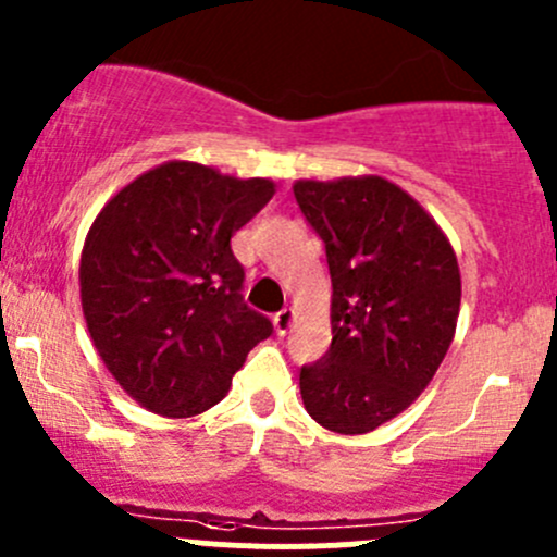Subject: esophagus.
<instances>
[{"label":"esophagus","mask_w":557,"mask_h":557,"mask_svg":"<svg viewBox=\"0 0 557 557\" xmlns=\"http://www.w3.org/2000/svg\"><path fill=\"white\" fill-rule=\"evenodd\" d=\"M294 320H296V312L290 310V307H285V310H280V312L272 318L274 331H277L280 336H285V334H288V331H290V325H294Z\"/></svg>","instance_id":"obj_1"}]
</instances>
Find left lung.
I'll return each instance as SVG.
<instances>
[{
	"instance_id": "obj_1",
	"label": "left lung",
	"mask_w": 557,
	"mask_h": 557,
	"mask_svg": "<svg viewBox=\"0 0 557 557\" xmlns=\"http://www.w3.org/2000/svg\"><path fill=\"white\" fill-rule=\"evenodd\" d=\"M325 243L331 350L299 374L314 423L358 436L418 401L453 345L460 269L440 223L380 174L296 180Z\"/></svg>"
}]
</instances>
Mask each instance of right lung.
Wrapping results in <instances>:
<instances>
[{
  "instance_id": "add662e5",
  "label": "right lung",
  "mask_w": 557,
  "mask_h": 557,
  "mask_svg": "<svg viewBox=\"0 0 557 557\" xmlns=\"http://www.w3.org/2000/svg\"><path fill=\"white\" fill-rule=\"evenodd\" d=\"M274 196L269 177L164 161L99 210L81 252V305L115 383L170 420L215 407L272 334L243 305L234 232Z\"/></svg>"
}]
</instances>
